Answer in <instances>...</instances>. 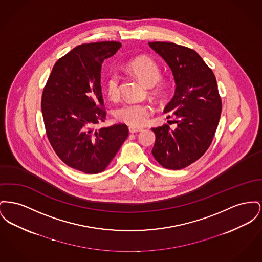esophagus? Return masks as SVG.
<instances>
[{
	"label": "esophagus",
	"mask_w": 262,
	"mask_h": 262,
	"mask_svg": "<svg viewBox=\"0 0 262 262\" xmlns=\"http://www.w3.org/2000/svg\"><path fill=\"white\" fill-rule=\"evenodd\" d=\"M128 130H129V133L135 134V133H138V132L142 130V127H138V126H133V125H130V126H128Z\"/></svg>",
	"instance_id": "obj_1"
}]
</instances>
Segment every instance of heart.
Segmentation results:
<instances>
[{
    "label": "heart",
    "mask_w": 262,
    "mask_h": 262,
    "mask_svg": "<svg viewBox=\"0 0 262 262\" xmlns=\"http://www.w3.org/2000/svg\"><path fill=\"white\" fill-rule=\"evenodd\" d=\"M127 68L147 86H154L152 92L156 95L164 94L167 85L165 82H157L160 77V70L156 62L148 57H138L127 63ZM106 90L111 99L120 96V76L116 71H111L106 80ZM154 108L148 103L125 102L116 108L115 117L123 123L133 126H140L147 122Z\"/></svg>",
    "instance_id": "heart-1"
}]
</instances>
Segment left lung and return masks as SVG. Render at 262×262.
Instances as JSON below:
<instances>
[{
    "instance_id": "obj_1",
    "label": "left lung",
    "mask_w": 262,
    "mask_h": 262,
    "mask_svg": "<svg viewBox=\"0 0 262 262\" xmlns=\"http://www.w3.org/2000/svg\"><path fill=\"white\" fill-rule=\"evenodd\" d=\"M169 66L175 82L173 98L164 108L177 126L152 128V155L168 169H182L207 151L215 136L222 112L215 74L193 49L172 42H148Z\"/></svg>"
}]
</instances>
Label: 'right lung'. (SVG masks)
Masks as SVG:
<instances>
[{"instance_id": "1", "label": "right lung", "mask_w": 262, "mask_h": 262, "mask_svg": "<svg viewBox=\"0 0 262 262\" xmlns=\"http://www.w3.org/2000/svg\"><path fill=\"white\" fill-rule=\"evenodd\" d=\"M121 43L81 45L52 68L42 93L41 112L49 142L62 161L86 174L102 172L128 136L124 123L95 129L106 119L101 89L105 59Z\"/></svg>"}]
</instances>
